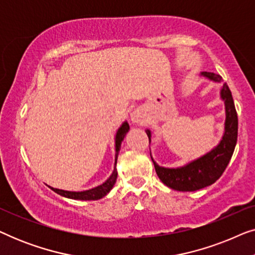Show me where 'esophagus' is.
<instances>
[{
  "label": "esophagus",
  "mask_w": 255,
  "mask_h": 255,
  "mask_svg": "<svg viewBox=\"0 0 255 255\" xmlns=\"http://www.w3.org/2000/svg\"><path fill=\"white\" fill-rule=\"evenodd\" d=\"M144 118L145 115L140 109H135L134 111H132L131 114V122L134 124H142L144 123Z\"/></svg>",
  "instance_id": "obj_1"
}]
</instances>
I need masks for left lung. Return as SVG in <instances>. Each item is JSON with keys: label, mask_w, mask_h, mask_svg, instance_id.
<instances>
[{"label": "left lung", "mask_w": 255, "mask_h": 255, "mask_svg": "<svg viewBox=\"0 0 255 255\" xmlns=\"http://www.w3.org/2000/svg\"><path fill=\"white\" fill-rule=\"evenodd\" d=\"M201 76L216 83L222 81V76L215 74V73L202 72ZM221 99L224 101L225 106L224 133H223V137L218 145L215 146L211 151L205 153L200 158L193 160V161L186 163L184 166L176 167V168H167V167L159 166L151 155L159 179L167 187L179 191H195L215 183L224 173L230 160L232 158L237 144L238 116H237L231 90L229 89L226 83H224L221 88ZM145 131L148 135L149 142H151V130L147 128Z\"/></svg>", "instance_id": "1"}]
</instances>
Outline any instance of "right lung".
Segmentation results:
<instances>
[{"label": "right lung", "mask_w": 255, "mask_h": 255, "mask_svg": "<svg viewBox=\"0 0 255 255\" xmlns=\"http://www.w3.org/2000/svg\"><path fill=\"white\" fill-rule=\"evenodd\" d=\"M130 130V127H128V123L127 121L124 122L123 124L121 125L120 128H118L116 132V135H115V165H114V170L113 174L109 176L106 182H103L100 186H97L95 188H92V189L88 190H83V191H69V190H62V189H57V188H52L50 187L54 193H57L60 195V196L71 198V200H79V201H96L100 200L106 196V195L109 193V191L113 189L114 184L116 183L117 180V158H118V153H120L121 149V145L122 141L124 140V137L127 135V133Z\"/></svg>", "instance_id": "add662e5"}]
</instances>
